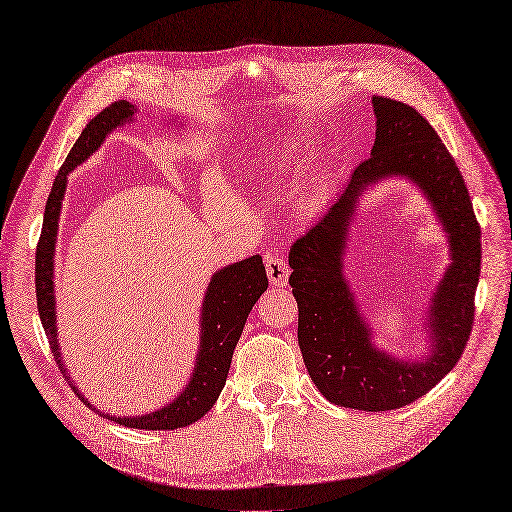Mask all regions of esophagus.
<instances>
[{
	"label": "esophagus",
	"mask_w": 512,
	"mask_h": 512,
	"mask_svg": "<svg viewBox=\"0 0 512 512\" xmlns=\"http://www.w3.org/2000/svg\"><path fill=\"white\" fill-rule=\"evenodd\" d=\"M266 275H269V281L273 285L283 287L289 281V266L281 256L271 254V256H266Z\"/></svg>",
	"instance_id": "1"
}]
</instances>
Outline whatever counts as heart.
I'll return each mask as SVG.
<instances>
[{
    "label": "heart",
    "instance_id": "b5f03b06",
    "mask_svg": "<svg viewBox=\"0 0 512 512\" xmlns=\"http://www.w3.org/2000/svg\"><path fill=\"white\" fill-rule=\"evenodd\" d=\"M316 202H319V198H316V196H314V198H310V200H308V206H314Z\"/></svg>",
    "mask_w": 512,
    "mask_h": 512
}]
</instances>
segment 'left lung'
Instances as JSON below:
<instances>
[{
	"mask_svg": "<svg viewBox=\"0 0 512 512\" xmlns=\"http://www.w3.org/2000/svg\"><path fill=\"white\" fill-rule=\"evenodd\" d=\"M377 118L371 158L356 166L348 187L289 252V285L298 302V344L310 379L333 404L394 410L425 396L465 350L481 271V229L460 170L427 120L408 104L373 97ZM392 176L415 182L449 237L451 264L438 284L426 328L430 352L392 357L372 342L366 317L343 275L349 225L362 190Z\"/></svg>",
	"mask_w": 512,
	"mask_h": 512,
	"instance_id": "1",
	"label": "left lung"
}]
</instances>
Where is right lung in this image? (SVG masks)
Listing matches in <instances>:
<instances>
[{"mask_svg": "<svg viewBox=\"0 0 512 512\" xmlns=\"http://www.w3.org/2000/svg\"><path fill=\"white\" fill-rule=\"evenodd\" d=\"M137 106L120 100L104 108L95 118L89 120V125L83 129L81 137L77 139L75 148L70 150L66 162L58 170V177L54 181L50 198H47L45 212H43V229L39 237V246L35 254V289H37V308L39 319L45 329L47 339H50V348L58 362V369L64 373V379L72 387L81 402L95 412H100L108 421L118 425L133 427V429H148V431H168L187 427L191 423L200 421L206 412L214 406V402L221 396L227 373L231 367L233 350L239 342L243 325L248 321V314L258 298L269 287L262 258L250 256L246 260H239L233 264L218 269L202 300V314H200V348L193 364V373L183 392L175 396V400L150 412V415H137V417H114L106 412L97 410L83 394L81 389L70 379V373L64 367V360L60 354V339H58V325H56V291H54V256H56V239H58V223L62 212V200L66 193L68 175L77 168L85 158H89L104 139L116 129L123 127L135 118ZM175 123V120H173Z\"/></svg>", "mask_w": 512, "mask_h": 512, "instance_id": "right-lung-1", "label": "right lung"}]
</instances>
